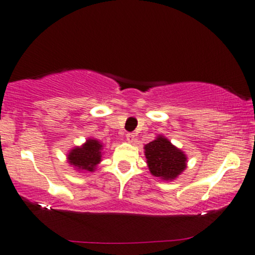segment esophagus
<instances>
[{
  "mask_svg": "<svg viewBox=\"0 0 255 255\" xmlns=\"http://www.w3.org/2000/svg\"><path fill=\"white\" fill-rule=\"evenodd\" d=\"M126 137H127L128 142H133L135 135H134V133H127V135H126Z\"/></svg>",
  "mask_w": 255,
  "mask_h": 255,
  "instance_id": "obj_1",
  "label": "esophagus"
}]
</instances>
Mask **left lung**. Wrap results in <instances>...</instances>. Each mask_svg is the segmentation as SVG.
I'll return each mask as SVG.
<instances>
[{
	"mask_svg": "<svg viewBox=\"0 0 255 255\" xmlns=\"http://www.w3.org/2000/svg\"><path fill=\"white\" fill-rule=\"evenodd\" d=\"M144 155L150 173L163 180H173L186 168L187 157L183 151L166 137L157 136L144 146Z\"/></svg>",
	"mask_w": 255,
	"mask_h": 255,
	"instance_id": "obj_1",
	"label": "left lung"
}]
</instances>
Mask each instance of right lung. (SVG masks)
<instances>
[{
    "instance_id": "obj_1",
    "label": "right lung",
    "mask_w": 255,
    "mask_h": 255,
    "mask_svg": "<svg viewBox=\"0 0 255 255\" xmlns=\"http://www.w3.org/2000/svg\"><path fill=\"white\" fill-rule=\"evenodd\" d=\"M102 144L98 140L89 138L82 147H76L68 154L70 165L77 169L93 172L95 166L101 161Z\"/></svg>"
}]
</instances>
